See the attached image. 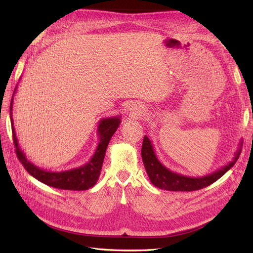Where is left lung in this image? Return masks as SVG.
Instances as JSON below:
<instances>
[{
  "instance_id": "left-lung-1",
  "label": "left lung",
  "mask_w": 253,
  "mask_h": 253,
  "mask_svg": "<svg viewBox=\"0 0 253 253\" xmlns=\"http://www.w3.org/2000/svg\"><path fill=\"white\" fill-rule=\"evenodd\" d=\"M240 146L241 144L239 143V148L236 151L233 161H230L219 169L215 170L212 173L197 178L183 176V174L171 171L166 166H164L157 158L155 149H154L153 144L147 135L143 138L142 159L144 167L146 169L147 176L155 187L166 190V191H195V190L208 187V185L215 182L216 180H218L221 176H224L234 166L237 159L239 158L241 152Z\"/></svg>"
}]
</instances>
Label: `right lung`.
I'll return each mask as SVG.
<instances>
[{"label":"right lung","instance_id":"add662e5","mask_svg":"<svg viewBox=\"0 0 253 253\" xmlns=\"http://www.w3.org/2000/svg\"><path fill=\"white\" fill-rule=\"evenodd\" d=\"M17 90V86L15 87L14 94ZM13 94V97H14ZM9 117H11V125L13 132V141L14 145L16 147V155L19 162L23 164L24 168L32 174L34 178L39 180L40 182L53 187L56 189L62 190H73V191H83V190H88L92 188L98 181V178L100 176V170L104 163L106 149L108 144L111 140V137L117 131L121 122V117H108L104 118L99 121L97 128V134L99 137V142L94 155L89 159L88 163H86L83 166L72 168L69 170H63V171H48L43 168L36 166L35 164L27 159L25 156L24 152L20 149L18 145V141L15 133L14 121H13V98L11 101V107H9Z\"/></svg>","mask_w":253,"mask_h":253}]
</instances>
